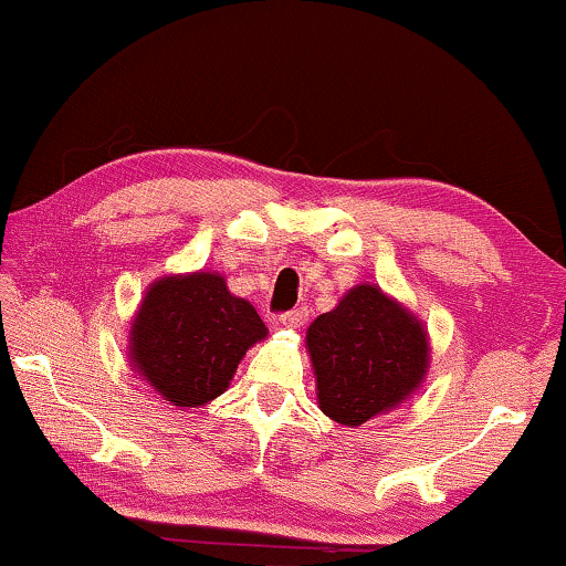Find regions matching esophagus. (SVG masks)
<instances>
[{"label":"esophagus","mask_w":566,"mask_h":566,"mask_svg":"<svg viewBox=\"0 0 566 566\" xmlns=\"http://www.w3.org/2000/svg\"><path fill=\"white\" fill-rule=\"evenodd\" d=\"M304 322H307V310L304 307H294V310L282 312L280 315L282 327H300V325H304Z\"/></svg>","instance_id":"esophagus-1"}]
</instances>
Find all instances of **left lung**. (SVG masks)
Returning a JSON list of instances; mask_svg holds the SVG:
<instances>
[{"label":"left lung","mask_w":566,"mask_h":566,"mask_svg":"<svg viewBox=\"0 0 566 566\" xmlns=\"http://www.w3.org/2000/svg\"><path fill=\"white\" fill-rule=\"evenodd\" d=\"M307 349L322 412L353 428L396 408L428 373L426 329L373 284L312 322Z\"/></svg>","instance_id":"left-lung-1"}]
</instances>
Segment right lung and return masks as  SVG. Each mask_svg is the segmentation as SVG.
<instances>
[{"instance_id": "1", "label": "right lung", "mask_w": 566, "mask_h": 566, "mask_svg": "<svg viewBox=\"0 0 566 566\" xmlns=\"http://www.w3.org/2000/svg\"><path fill=\"white\" fill-rule=\"evenodd\" d=\"M133 365L166 400L196 408L229 388L266 327L219 274L164 276L150 286L130 332Z\"/></svg>"}]
</instances>
